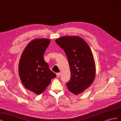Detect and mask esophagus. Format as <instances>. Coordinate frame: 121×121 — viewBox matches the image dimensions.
I'll use <instances>...</instances> for the list:
<instances>
[{"label":"esophagus","mask_w":121,"mask_h":121,"mask_svg":"<svg viewBox=\"0 0 121 121\" xmlns=\"http://www.w3.org/2000/svg\"><path fill=\"white\" fill-rule=\"evenodd\" d=\"M60 73H56V77H57V78H58V77H60Z\"/></svg>","instance_id":"1"}]
</instances>
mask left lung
<instances>
[{
  "instance_id": "1",
  "label": "left lung",
  "mask_w": 121,
  "mask_h": 121,
  "mask_svg": "<svg viewBox=\"0 0 121 121\" xmlns=\"http://www.w3.org/2000/svg\"><path fill=\"white\" fill-rule=\"evenodd\" d=\"M56 42L68 59L71 75L66 84L69 91L75 95L83 92L93 83L96 75L95 63L89 46L78 36H63Z\"/></svg>"
}]
</instances>
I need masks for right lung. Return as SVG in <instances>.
<instances>
[{
    "instance_id": "1",
    "label": "right lung",
    "mask_w": 121,
    "mask_h": 121,
    "mask_svg": "<svg viewBox=\"0 0 121 121\" xmlns=\"http://www.w3.org/2000/svg\"><path fill=\"white\" fill-rule=\"evenodd\" d=\"M51 40L38 38L25 47L20 57L19 74L24 86L37 95L41 94L56 74L50 70L44 60V54Z\"/></svg>"
}]
</instances>
